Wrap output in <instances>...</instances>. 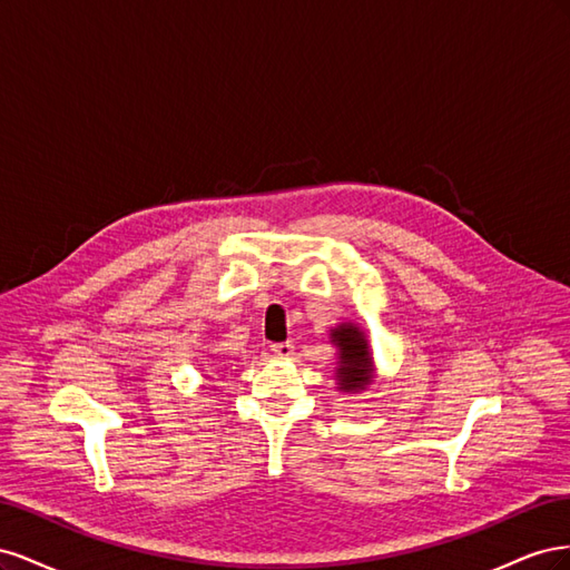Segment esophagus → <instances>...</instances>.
Returning <instances> with one entry per match:
<instances>
[{
    "label": "esophagus",
    "instance_id": "34e87169",
    "mask_svg": "<svg viewBox=\"0 0 570 570\" xmlns=\"http://www.w3.org/2000/svg\"><path fill=\"white\" fill-rule=\"evenodd\" d=\"M271 352L278 358H289L292 354H295V344H292V342H275V344H271Z\"/></svg>",
    "mask_w": 570,
    "mask_h": 570
}]
</instances>
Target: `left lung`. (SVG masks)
I'll use <instances>...</instances> for the list:
<instances>
[{
	"instance_id": "8db88e82",
	"label": "left lung",
	"mask_w": 570,
	"mask_h": 570,
	"mask_svg": "<svg viewBox=\"0 0 570 570\" xmlns=\"http://www.w3.org/2000/svg\"><path fill=\"white\" fill-rule=\"evenodd\" d=\"M333 342L340 347V387L342 390H364L368 385V368H371V352L364 340V333L354 325H340L333 333Z\"/></svg>"
}]
</instances>
